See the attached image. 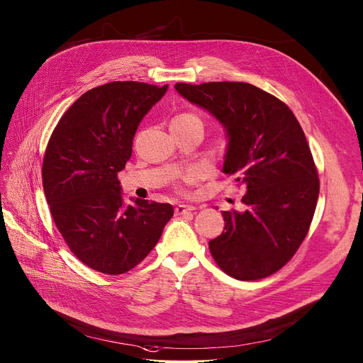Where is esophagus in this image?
<instances>
[{"mask_svg":"<svg viewBox=\"0 0 363 363\" xmlns=\"http://www.w3.org/2000/svg\"><path fill=\"white\" fill-rule=\"evenodd\" d=\"M194 208L193 206H186V204H178V206L175 208V213L177 215H185L188 212H193Z\"/></svg>","mask_w":363,"mask_h":363,"instance_id":"34e87169","label":"esophagus"}]
</instances>
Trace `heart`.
Returning a JSON list of instances; mask_svg holds the SVG:
<instances>
[{
    "label": "heart",
    "instance_id": "1",
    "mask_svg": "<svg viewBox=\"0 0 363 363\" xmlns=\"http://www.w3.org/2000/svg\"><path fill=\"white\" fill-rule=\"evenodd\" d=\"M175 120H177V121H194V123H199V124H201L200 118H199L197 116H194V114H182V116L177 117Z\"/></svg>",
    "mask_w": 363,
    "mask_h": 363
}]
</instances>
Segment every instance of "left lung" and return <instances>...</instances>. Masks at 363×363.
<instances>
[{
  "label": "left lung",
  "mask_w": 363,
  "mask_h": 363,
  "mask_svg": "<svg viewBox=\"0 0 363 363\" xmlns=\"http://www.w3.org/2000/svg\"><path fill=\"white\" fill-rule=\"evenodd\" d=\"M177 91L213 116L227 135L223 172L246 188L245 211H224V231L209 242L228 276L257 280L280 270L306 239L319 178L294 113L249 83H177Z\"/></svg>",
  "instance_id": "obj_1"
}]
</instances>
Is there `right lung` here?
Segmentation results:
<instances>
[{
	"label": "right lung",
	"instance_id": "right-lung-1",
	"mask_svg": "<svg viewBox=\"0 0 363 363\" xmlns=\"http://www.w3.org/2000/svg\"><path fill=\"white\" fill-rule=\"evenodd\" d=\"M167 87L138 82L94 87L62 116L47 145L43 186L55 224L72 254L99 273L132 270L173 216L169 203L124 204L117 179L139 123Z\"/></svg>",
	"mask_w": 363,
	"mask_h": 363
}]
</instances>
